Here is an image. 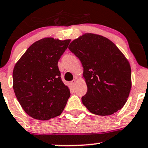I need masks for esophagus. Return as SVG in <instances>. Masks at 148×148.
Wrapping results in <instances>:
<instances>
[{"instance_id":"34e87169","label":"esophagus","mask_w":148,"mask_h":148,"mask_svg":"<svg viewBox=\"0 0 148 148\" xmlns=\"http://www.w3.org/2000/svg\"><path fill=\"white\" fill-rule=\"evenodd\" d=\"M76 83H77V81H76V79H74L73 80H72V81H71V85H72L73 87H75V86Z\"/></svg>"}]
</instances>
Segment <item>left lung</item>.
Here are the masks:
<instances>
[{
  "mask_svg": "<svg viewBox=\"0 0 148 148\" xmlns=\"http://www.w3.org/2000/svg\"><path fill=\"white\" fill-rule=\"evenodd\" d=\"M68 49L80 59L87 92L82 104L90 112L109 116L121 109L132 86L129 61L106 37L85 33Z\"/></svg>",
  "mask_w": 148,
  "mask_h": 148,
  "instance_id": "1",
  "label": "left lung"
}]
</instances>
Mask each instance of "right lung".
Masks as SVG:
<instances>
[{"label":"right lung","instance_id":"obj_1","mask_svg":"<svg viewBox=\"0 0 148 148\" xmlns=\"http://www.w3.org/2000/svg\"><path fill=\"white\" fill-rule=\"evenodd\" d=\"M71 39L47 37L32 44L12 72L14 92L29 116L46 121L61 115L71 96L58 62Z\"/></svg>","mask_w":148,"mask_h":148}]
</instances>
